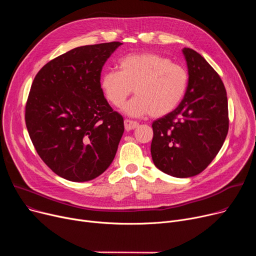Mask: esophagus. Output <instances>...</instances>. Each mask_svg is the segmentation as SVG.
Masks as SVG:
<instances>
[{
  "label": "esophagus",
  "instance_id": "1",
  "mask_svg": "<svg viewBox=\"0 0 256 256\" xmlns=\"http://www.w3.org/2000/svg\"><path fill=\"white\" fill-rule=\"evenodd\" d=\"M139 124L137 122V121H132V120H130V119H126L124 120V128L126 130H132L134 128H138Z\"/></svg>",
  "mask_w": 256,
  "mask_h": 256
}]
</instances>
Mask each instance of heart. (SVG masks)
Instances as JSON below:
<instances>
[{
  "label": "heart",
  "mask_w": 256,
  "mask_h": 256,
  "mask_svg": "<svg viewBox=\"0 0 256 256\" xmlns=\"http://www.w3.org/2000/svg\"><path fill=\"white\" fill-rule=\"evenodd\" d=\"M119 72L106 70L100 88L106 100L121 108L132 91L136 93L124 106L130 116H164L182 102L188 87V72L180 64L154 52L128 54L118 62Z\"/></svg>",
  "instance_id": "obj_1"
}]
</instances>
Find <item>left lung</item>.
Returning <instances> with one entry per match:
<instances>
[{"mask_svg": "<svg viewBox=\"0 0 256 256\" xmlns=\"http://www.w3.org/2000/svg\"><path fill=\"white\" fill-rule=\"evenodd\" d=\"M189 83L176 110L152 124L150 152L158 169L174 178L202 172L221 150L228 132L224 84L208 61L192 48L182 50Z\"/></svg>", "mask_w": 256, "mask_h": 256, "instance_id": "obj_1", "label": "left lung"}]
</instances>
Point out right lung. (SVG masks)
<instances>
[{"instance_id":"obj_1","label":"right lung","mask_w":256,"mask_h":256,"mask_svg":"<svg viewBox=\"0 0 256 256\" xmlns=\"http://www.w3.org/2000/svg\"><path fill=\"white\" fill-rule=\"evenodd\" d=\"M121 42L76 48L36 74L26 104L35 150L57 176L88 182L111 165L124 132L100 88L102 66Z\"/></svg>"}]
</instances>
